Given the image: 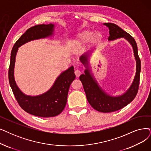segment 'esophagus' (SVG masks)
Segmentation results:
<instances>
[{
  "label": "esophagus",
  "instance_id": "34e87169",
  "mask_svg": "<svg viewBox=\"0 0 151 151\" xmlns=\"http://www.w3.org/2000/svg\"><path fill=\"white\" fill-rule=\"evenodd\" d=\"M74 73H75V74H76V76L77 77H79V76H80L81 75V74H82V72H81V71L80 70L77 69V70H75Z\"/></svg>",
  "mask_w": 151,
  "mask_h": 151
}]
</instances>
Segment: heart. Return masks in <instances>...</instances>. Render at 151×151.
Masks as SVG:
<instances>
[{
	"instance_id": "obj_1",
	"label": "heart",
	"mask_w": 151,
	"mask_h": 151,
	"mask_svg": "<svg viewBox=\"0 0 151 151\" xmlns=\"http://www.w3.org/2000/svg\"><path fill=\"white\" fill-rule=\"evenodd\" d=\"M92 38L95 41H99L101 38V35L99 33H95L93 35V32L92 31L86 30V31H83L78 35L76 41V45L77 46H79L83 44L88 43Z\"/></svg>"
}]
</instances>
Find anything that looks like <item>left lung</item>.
I'll return each mask as SVG.
<instances>
[{
	"mask_svg": "<svg viewBox=\"0 0 151 151\" xmlns=\"http://www.w3.org/2000/svg\"><path fill=\"white\" fill-rule=\"evenodd\" d=\"M104 25L109 28L110 36L108 37V40L113 41L124 38L129 42L133 49L134 55L136 61V74L130 87L123 95L113 96L107 94L100 87L97 81L95 80L90 72L88 68L89 63L88 58L90 54H86L81 56V61L85 65L86 69L84 70L85 74H82L79 79L82 82L88 103L96 111L103 113H110L122 109L128 105L136 97L139 85L141 60L138 56L136 41L129 34L124 31L116 24L105 23H104Z\"/></svg>",
	"mask_w": 151,
	"mask_h": 151,
	"instance_id": "1",
	"label": "left lung"
}]
</instances>
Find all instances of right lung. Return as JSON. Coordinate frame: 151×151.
Instances as JSON below:
<instances>
[{"label":"right lung","instance_id":"1","mask_svg":"<svg viewBox=\"0 0 151 151\" xmlns=\"http://www.w3.org/2000/svg\"><path fill=\"white\" fill-rule=\"evenodd\" d=\"M54 28L55 25L51 23L29 28L17 41L11 51L9 80L15 97L23 110L40 117H53L63 111L67 103L70 85L76 78L74 67L71 66L62 72L46 92L38 96H29L24 94L16 84L14 79L15 57L20 46L30 41L50 37L53 34Z\"/></svg>","mask_w":151,"mask_h":151}]
</instances>
